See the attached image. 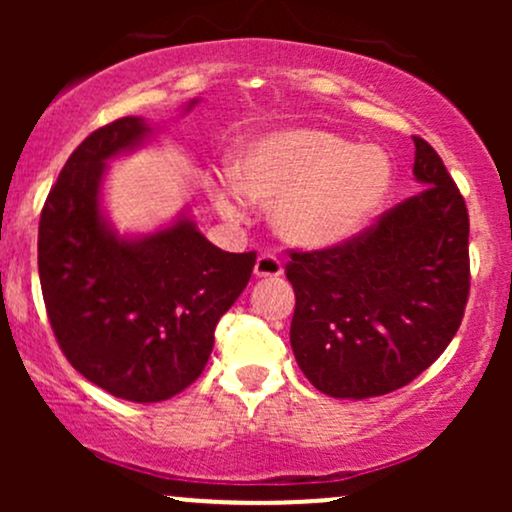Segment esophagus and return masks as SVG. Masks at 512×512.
Returning a JSON list of instances; mask_svg holds the SVG:
<instances>
[{
	"instance_id": "obj_1",
	"label": "esophagus",
	"mask_w": 512,
	"mask_h": 512,
	"mask_svg": "<svg viewBox=\"0 0 512 512\" xmlns=\"http://www.w3.org/2000/svg\"><path fill=\"white\" fill-rule=\"evenodd\" d=\"M284 274L281 262L272 255H260L255 262V276L257 279H276V276Z\"/></svg>"
}]
</instances>
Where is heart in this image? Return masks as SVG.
Returning a JSON list of instances; mask_svg holds the SVG:
<instances>
[{"instance_id": "obj_1", "label": "heart", "mask_w": 512, "mask_h": 512, "mask_svg": "<svg viewBox=\"0 0 512 512\" xmlns=\"http://www.w3.org/2000/svg\"><path fill=\"white\" fill-rule=\"evenodd\" d=\"M231 182L243 199L269 207V226L286 248L320 252L349 243L375 221L395 187V166L378 146L286 127L240 146ZM214 199L228 219L243 216V202L226 185Z\"/></svg>"}]
</instances>
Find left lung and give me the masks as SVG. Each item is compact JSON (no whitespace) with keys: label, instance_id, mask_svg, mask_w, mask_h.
Listing matches in <instances>:
<instances>
[{"label":"left lung","instance_id":"1","mask_svg":"<svg viewBox=\"0 0 512 512\" xmlns=\"http://www.w3.org/2000/svg\"><path fill=\"white\" fill-rule=\"evenodd\" d=\"M424 190L346 245L291 252V349L317 390L368 399L431 366L460 327L469 293V216L440 156L414 137Z\"/></svg>","mask_w":512,"mask_h":512}]
</instances>
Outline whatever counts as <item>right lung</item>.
<instances>
[{"mask_svg":"<svg viewBox=\"0 0 512 512\" xmlns=\"http://www.w3.org/2000/svg\"><path fill=\"white\" fill-rule=\"evenodd\" d=\"M199 98L182 105L190 113ZM127 115L74 149L38 228L45 308L64 356L113 397L163 402L199 378L219 317L248 286L255 252H223L192 209L149 233H120L103 202L108 163L151 142Z\"/></svg>","mask_w":512,"mask_h":512,"instance_id":"right-lung-1","label":"right lung"}]
</instances>
